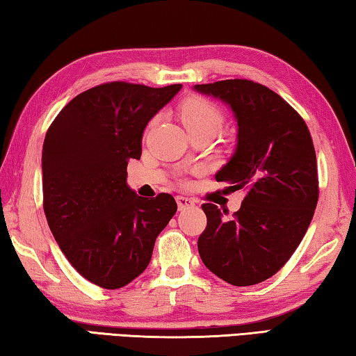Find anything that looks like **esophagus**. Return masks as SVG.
I'll return each instance as SVG.
<instances>
[{"label": "esophagus", "instance_id": "34e87169", "mask_svg": "<svg viewBox=\"0 0 356 356\" xmlns=\"http://www.w3.org/2000/svg\"><path fill=\"white\" fill-rule=\"evenodd\" d=\"M176 201H177L179 210H184V209L190 207V206H195V201L190 200V197H186V196H177Z\"/></svg>", "mask_w": 356, "mask_h": 356}]
</instances>
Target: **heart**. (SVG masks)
I'll list each match as a JSON object with an SVG mask.
<instances>
[{
    "label": "heart",
    "instance_id": "obj_1",
    "mask_svg": "<svg viewBox=\"0 0 356 356\" xmlns=\"http://www.w3.org/2000/svg\"><path fill=\"white\" fill-rule=\"evenodd\" d=\"M182 122L188 129L196 127H215L220 129L222 116L218 108L204 99H190L180 108Z\"/></svg>",
    "mask_w": 356,
    "mask_h": 356
}]
</instances>
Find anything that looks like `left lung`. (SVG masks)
<instances>
[{
    "instance_id": "8db88e82",
    "label": "left lung",
    "mask_w": 356,
    "mask_h": 356,
    "mask_svg": "<svg viewBox=\"0 0 356 356\" xmlns=\"http://www.w3.org/2000/svg\"><path fill=\"white\" fill-rule=\"evenodd\" d=\"M193 89L231 108L236 150L215 179L246 193L231 218L202 204L207 227L197 250L222 281L257 284L278 272L308 231L318 200L314 144L300 114L262 84L237 78Z\"/></svg>"
}]
</instances>
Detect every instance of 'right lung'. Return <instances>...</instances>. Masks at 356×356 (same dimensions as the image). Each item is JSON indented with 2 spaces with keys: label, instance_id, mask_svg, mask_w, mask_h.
<instances>
[{
  "label": "right lung",
  "instance_id": "add662e5",
  "mask_svg": "<svg viewBox=\"0 0 356 356\" xmlns=\"http://www.w3.org/2000/svg\"><path fill=\"white\" fill-rule=\"evenodd\" d=\"M182 84L105 83L78 94L48 129L42 149L44 210L59 248L88 281L119 289L150 262L177 210L174 197L138 196L127 184L144 129Z\"/></svg>",
  "mask_w": 356,
  "mask_h": 356
}]
</instances>
